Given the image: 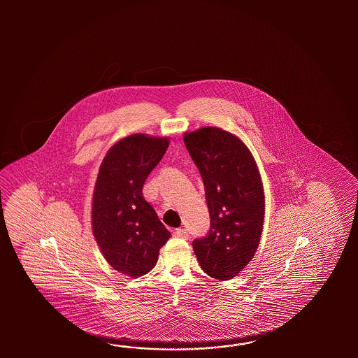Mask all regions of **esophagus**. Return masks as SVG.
Segmentation results:
<instances>
[{
    "label": "esophagus",
    "mask_w": 358,
    "mask_h": 358,
    "mask_svg": "<svg viewBox=\"0 0 358 358\" xmlns=\"http://www.w3.org/2000/svg\"><path fill=\"white\" fill-rule=\"evenodd\" d=\"M174 236H176V238H188V231H187L185 229H176V230H174Z\"/></svg>",
    "instance_id": "34e87169"
}]
</instances>
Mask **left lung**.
Listing matches in <instances>:
<instances>
[{
  "mask_svg": "<svg viewBox=\"0 0 358 358\" xmlns=\"http://www.w3.org/2000/svg\"><path fill=\"white\" fill-rule=\"evenodd\" d=\"M184 143L205 184L211 225L193 241L206 274L229 280L257 251L264 225L265 197L259 169L250 150L234 134L205 127L187 133Z\"/></svg>",
  "mask_w": 358,
  "mask_h": 358,
  "instance_id": "8db88e82",
  "label": "left lung"
}]
</instances>
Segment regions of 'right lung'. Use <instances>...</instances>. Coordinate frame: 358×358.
<instances>
[{
	"instance_id": "1",
	"label": "right lung",
	"mask_w": 358,
	"mask_h": 358,
	"mask_svg": "<svg viewBox=\"0 0 358 358\" xmlns=\"http://www.w3.org/2000/svg\"><path fill=\"white\" fill-rule=\"evenodd\" d=\"M168 147V138L133 134L111 147L99 168L92 202L93 236L107 262L130 278L152 270L171 236L142 193Z\"/></svg>"
}]
</instances>
